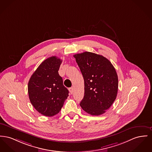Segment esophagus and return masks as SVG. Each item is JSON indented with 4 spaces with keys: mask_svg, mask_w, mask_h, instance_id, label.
Listing matches in <instances>:
<instances>
[{
    "mask_svg": "<svg viewBox=\"0 0 152 152\" xmlns=\"http://www.w3.org/2000/svg\"><path fill=\"white\" fill-rule=\"evenodd\" d=\"M73 90H74V88H73V87L69 88V91H70V92H71V94H73Z\"/></svg>",
    "mask_w": 152,
    "mask_h": 152,
    "instance_id": "esophagus-1",
    "label": "esophagus"
}]
</instances>
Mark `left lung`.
Masks as SVG:
<instances>
[{
	"mask_svg": "<svg viewBox=\"0 0 152 152\" xmlns=\"http://www.w3.org/2000/svg\"><path fill=\"white\" fill-rule=\"evenodd\" d=\"M84 80L80 105L92 115H100L111 106L117 96L118 79L111 62L102 55L85 52L73 56Z\"/></svg>",
	"mask_w": 152,
	"mask_h": 152,
	"instance_id": "obj_1",
	"label": "left lung"
}]
</instances>
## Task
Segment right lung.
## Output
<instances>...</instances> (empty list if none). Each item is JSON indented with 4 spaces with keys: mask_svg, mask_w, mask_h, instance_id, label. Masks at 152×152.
I'll list each match as a JSON object with an SVG mask.
<instances>
[{
    "mask_svg": "<svg viewBox=\"0 0 152 152\" xmlns=\"http://www.w3.org/2000/svg\"><path fill=\"white\" fill-rule=\"evenodd\" d=\"M62 60L56 56L48 58L31 75L28 83L30 101L42 115L53 116L57 114L69 94L63 85L58 70Z\"/></svg>",
    "mask_w": 152,
    "mask_h": 152,
    "instance_id": "right-lung-1",
    "label": "right lung"
}]
</instances>
